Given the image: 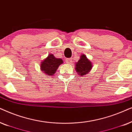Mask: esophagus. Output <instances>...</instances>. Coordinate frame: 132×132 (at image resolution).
Masks as SVG:
<instances>
[{
    "instance_id": "esophagus-1",
    "label": "esophagus",
    "mask_w": 132,
    "mask_h": 132,
    "mask_svg": "<svg viewBox=\"0 0 132 132\" xmlns=\"http://www.w3.org/2000/svg\"><path fill=\"white\" fill-rule=\"evenodd\" d=\"M72 59H67L66 60V62L67 63H69V64H71L72 63Z\"/></svg>"
}]
</instances>
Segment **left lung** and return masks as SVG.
I'll list each match as a JSON object with an SVG mask.
<instances>
[{"label":"left lung","mask_w":132,"mask_h":132,"mask_svg":"<svg viewBox=\"0 0 132 132\" xmlns=\"http://www.w3.org/2000/svg\"><path fill=\"white\" fill-rule=\"evenodd\" d=\"M92 68L90 61L87 59L84 54L81 55L78 62L75 63V71L80 75L87 74Z\"/></svg>","instance_id":"8db88e82"}]
</instances>
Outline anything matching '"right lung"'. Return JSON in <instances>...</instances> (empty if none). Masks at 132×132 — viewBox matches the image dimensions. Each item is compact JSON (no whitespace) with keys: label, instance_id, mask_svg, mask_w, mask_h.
Listing matches in <instances>:
<instances>
[{"label":"right lung","instance_id":"add662e5","mask_svg":"<svg viewBox=\"0 0 132 132\" xmlns=\"http://www.w3.org/2000/svg\"><path fill=\"white\" fill-rule=\"evenodd\" d=\"M63 61L61 59H57L53 54H50L48 57L42 61L40 68L46 75L52 76L57 71L60 65L62 64Z\"/></svg>","mask_w":132,"mask_h":132}]
</instances>
